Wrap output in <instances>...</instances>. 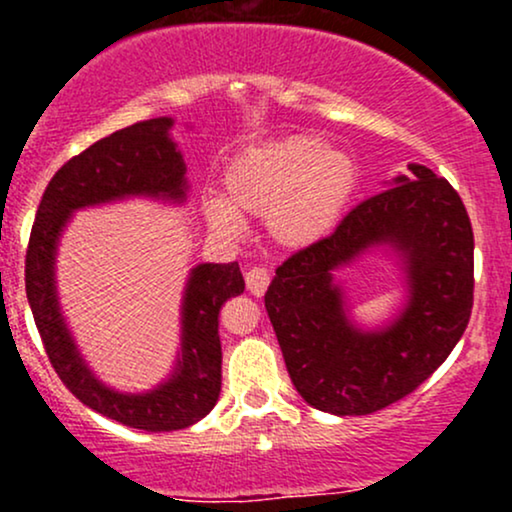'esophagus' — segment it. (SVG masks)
Segmentation results:
<instances>
[{"label":"esophagus","instance_id":"obj_1","mask_svg":"<svg viewBox=\"0 0 512 512\" xmlns=\"http://www.w3.org/2000/svg\"><path fill=\"white\" fill-rule=\"evenodd\" d=\"M245 284L252 296H262L269 286V272L264 267H252L245 272Z\"/></svg>","mask_w":512,"mask_h":512}]
</instances>
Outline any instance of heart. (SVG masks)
Here are the masks:
<instances>
[{
    "instance_id": "1",
    "label": "heart",
    "mask_w": 512,
    "mask_h": 512,
    "mask_svg": "<svg viewBox=\"0 0 512 512\" xmlns=\"http://www.w3.org/2000/svg\"><path fill=\"white\" fill-rule=\"evenodd\" d=\"M356 161L317 137H286L240 151L221 173L223 195H209L202 214L223 238L245 233V216H267L276 245L303 250L325 240L356 192Z\"/></svg>"
}]
</instances>
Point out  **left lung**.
Masks as SVG:
<instances>
[{
    "label": "left lung",
    "mask_w": 512,
    "mask_h": 512,
    "mask_svg": "<svg viewBox=\"0 0 512 512\" xmlns=\"http://www.w3.org/2000/svg\"><path fill=\"white\" fill-rule=\"evenodd\" d=\"M380 195L351 209L330 238L276 269L264 308L286 370L310 407L366 416L414 392L467 330L474 301V233L460 195L409 163ZM390 249L403 272L400 313L380 328L350 320L339 268Z\"/></svg>",
    "instance_id": "8db88e82"
}]
</instances>
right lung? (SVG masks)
I'll return each instance as SVG.
<instances>
[{
    "mask_svg": "<svg viewBox=\"0 0 512 512\" xmlns=\"http://www.w3.org/2000/svg\"><path fill=\"white\" fill-rule=\"evenodd\" d=\"M173 117H154L113 132L69 158L45 187L26 252V296L45 351L69 392L108 419L149 433L197 424L221 392L219 310L245 289L238 262L190 269L180 305V349L163 383L146 392H117L96 378L81 356L57 296V245L74 211L146 197L185 204L190 182Z\"/></svg>",
    "mask_w": 512,
    "mask_h": 512,
    "instance_id": "1",
    "label": "right lung"
}]
</instances>
